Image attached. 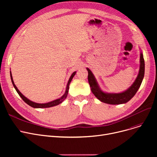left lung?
I'll list each match as a JSON object with an SVG mask.
<instances>
[{"label":"left lung","instance_id":"1","mask_svg":"<svg viewBox=\"0 0 157 157\" xmlns=\"http://www.w3.org/2000/svg\"><path fill=\"white\" fill-rule=\"evenodd\" d=\"M140 50H141V49H140ZM139 62V71L136 80L128 89L120 93H108L104 92L101 88L99 85L98 84L93 72L90 70V69L86 68L88 72V83L90 88H91L92 92L95 97L104 103L113 105L125 104L128 102L136 95L144 78L145 65L142 51H141V53H140Z\"/></svg>","mask_w":157,"mask_h":157}]
</instances>
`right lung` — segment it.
<instances>
[{
    "mask_svg": "<svg viewBox=\"0 0 157 157\" xmlns=\"http://www.w3.org/2000/svg\"><path fill=\"white\" fill-rule=\"evenodd\" d=\"M76 73V71L74 72L72 74L71 76H70V78L67 82V86H66V89H65V92L64 93V94L60 98H57V99H55L54 101H52L51 102H46V103H43V104H40V103H37V102H33L30 100H29V98H27L25 96H24L20 91L18 89V88L16 87V86L15 85L14 83V81H13V76H12V74H11V72L10 71V76H11V81H12V83L13 85V86L14 88H15L16 91L17 92V93L19 94V95L20 96V97L22 98V99L23 100V101L27 103L28 105H29L30 106L32 107V108H51V107H53V106H55V105H59L60 104H61L62 102H63L64 101V100L66 98H67V96L68 95V92H69V85L71 83V82L72 79V78H74V76H75V74Z\"/></svg>",
    "mask_w": 157,
    "mask_h": 157,
    "instance_id": "1",
    "label": "right lung"
}]
</instances>
